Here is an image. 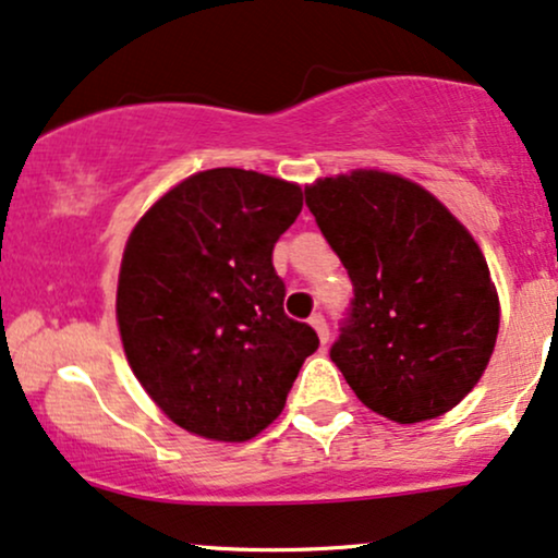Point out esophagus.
<instances>
[{"mask_svg":"<svg viewBox=\"0 0 558 558\" xmlns=\"http://www.w3.org/2000/svg\"><path fill=\"white\" fill-rule=\"evenodd\" d=\"M311 326L315 328V331H318V339H320V343H328V336H331V331H328V323H326V318H323L320 313H315L313 318H311Z\"/></svg>","mask_w":558,"mask_h":558,"instance_id":"obj_1","label":"esophagus"}]
</instances>
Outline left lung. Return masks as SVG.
<instances>
[{"mask_svg":"<svg viewBox=\"0 0 558 558\" xmlns=\"http://www.w3.org/2000/svg\"><path fill=\"white\" fill-rule=\"evenodd\" d=\"M305 204L354 287L336 367L398 424L442 416L484 375L499 331L476 240L422 185L377 170L323 178Z\"/></svg>","mask_w":558,"mask_h":558,"instance_id":"left-lung-1","label":"left lung"}]
</instances>
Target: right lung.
Returning a JSON list of instances; mask_svg holds the SVG:
<instances>
[{"label":"right lung","mask_w":558,"mask_h":558,"mask_svg":"<svg viewBox=\"0 0 558 558\" xmlns=\"http://www.w3.org/2000/svg\"><path fill=\"white\" fill-rule=\"evenodd\" d=\"M300 185L240 168L185 178L140 219L121 260V341L178 426L245 442L284 409L318 333L284 313L277 240Z\"/></svg>","instance_id":"add662e5"}]
</instances>
